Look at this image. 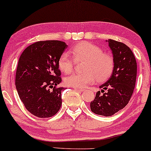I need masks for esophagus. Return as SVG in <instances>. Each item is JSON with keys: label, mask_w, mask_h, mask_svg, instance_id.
Returning <instances> with one entry per match:
<instances>
[{"label": "esophagus", "mask_w": 151, "mask_h": 151, "mask_svg": "<svg viewBox=\"0 0 151 151\" xmlns=\"http://www.w3.org/2000/svg\"><path fill=\"white\" fill-rule=\"evenodd\" d=\"M74 89L75 90H77V91H84V89H83V88H74Z\"/></svg>", "instance_id": "1"}]
</instances>
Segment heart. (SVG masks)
<instances>
[{"mask_svg": "<svg viewBox=\"0 0 151 151\" xmlns=\"http://www.w3.org/2000/svg\"><path fill=\"white\" fill-rule=\"evenodd\" d=\"M72 55L69 52H63L58 59V67L62 72L70 74L73 72L76 61L84 60L83 72H76L65 78L68 86L83 88L87 86L107 79L113 72L114 58L109 53L102 52L98 45L82 42L72 47Z\"/></svg>", "mask_w": 151, "mask_h": 151, "instance_id": "obj_1", "label": "heart"}]
</instances>
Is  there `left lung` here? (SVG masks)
Instances as JSON below:
<instances>
[{"mask_svg": "<svg viewBox=\"0 0 151 151\" xmlns=\"http://www.w3.org/2000/svg\"><path fill=\"white\" fill-rule=\"evenodd\" d=\"M107 42V41H106ZM109 46L114 58V68L111 76L100 86L95 100L91 102L94 114L111 116L128 104L135 87L137 79V61L132 51L126 45L109 40Z\"/></svg>", "mask_w": 151, "mask_h": 151, "instance_id": "8db88e82", "label": "left lung"}]
</instances>
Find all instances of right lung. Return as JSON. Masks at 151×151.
<instances>
[{
    "mask_svg": "<svg viewBox=\"0 0 151 151\" xmlns=\"http://www.w3.org/2000/svg\"><path fill=\"white\" fill-rule=\"evenodd\" d=\"M68 45L58 40L39 41L28 46L19 59L15 84L20 100L38 118L56 115L62 104L63 87L58 59Z\"/></svg>",
    "mask_w": 151,
    "mask_h": 151,
    "instance_id": "obj_1",
    "label": "right lung"
}]
</instances>
